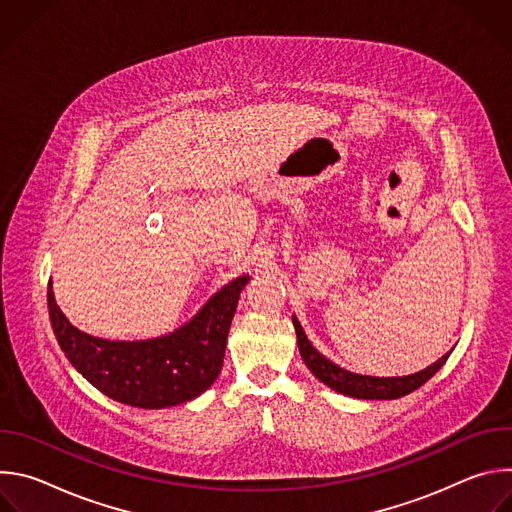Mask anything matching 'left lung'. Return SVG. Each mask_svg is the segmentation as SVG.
Segmentation results:
<instances>
[{
	"instance_id": "8db88e82",
	"label": "left lung",
	"mask_w": 512,
	"mask_h": 512,
	"mask_svg": "<svg viewBox=\"0 0 512 512\" xmlns=\"http://www.w3.org/2000/svg\"><path fill=\"white\" fill-rule=\"evenodd\" d=\"M294 326H296V334H298V346H300V354L304 358V362L308 364V369L330 389L348 395V397H356V399H399L403 395H409L411 391L419 389L423 383H427L437 371H440L450 352L444 354L440 360L433 362L431 367L415 373V375H407V377H362V375H354L350 371L340 369L338 364L330 362L324 354H320L308 340V336L304 334V328L300 326L298 318L294 316Z\"/></svg>"
}]
</instances>
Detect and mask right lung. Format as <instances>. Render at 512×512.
<instances>
[{
    "instance_id": "add662e5",
    "label": "right lung",
    "mask_w": 512,
    "mask_h": 512,
    "mask_svg": "<svg viewBox=\"0 0 512 512\" xmlns=\"http://www.w3.org/2000/svg\"><path fill=\"white\" fill-rule=\"evenodd\" d=\"M247 281V275L231 281L186 326L156 340L111 342L77 330L54 302L52 287L48 312L60 348L93 387L131 407L162 409L198 397L216 381Z\"/></svg>"
}]
</instances>
